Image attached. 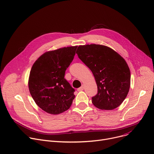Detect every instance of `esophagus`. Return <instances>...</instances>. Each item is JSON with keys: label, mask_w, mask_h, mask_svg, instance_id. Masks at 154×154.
<instances>
[{"label": "esophagus", "mask_w": 154, "mask_h": 154, "mask_svg": "<svg viewBox=\"0 0 154 154\" xmlns=\"http://www.w3.org/2000/svg\"><path fill=\"white\" fill-rule=\"evenodd\" d=\"M84 85H82L80 88H79L77 89V90H78L79 91H82V90H84Z\"/></svg>", "instance_id": "obj_1"}]
</instances>
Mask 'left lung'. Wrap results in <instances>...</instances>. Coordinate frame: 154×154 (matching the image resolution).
<instances>
[{
  "label": "left lung",
  "instance_id": "left-lung-1",
  "mask_svg": "<svg viewBox=\"0 0 154 154\" xmlns=\"http://www.w3.org/2000/svg\"><path fill=\"white\" fill-rule=\"evenodd\" d=\"M76 53L91 70L98 94L92 97L95 106L104 110L118 108L128 95L131 72L125 59L111 48L91 44L79 46Z\"/></svg>",
  "mask_w": 154,
  "mask_h": 154
}]
</instances>
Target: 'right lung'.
<instances>
[{
	"label": "right lung",
	"instance_id": "1",
	"mask_svg": "<svg viewBox=\"0 0 154 154\" xmlns=\"http://www.w3.org/2000/svg\"><path fill=\"white\" fill-rule=\"evenodd\" d=\"M77 46L49 51L33 64L28 79L29 93L36 104L51 115L67 111L75 98V90L64 79Z\"/></svg>",
	"mask_w": 154,
	"mask_h": 154
}]
</instances>
